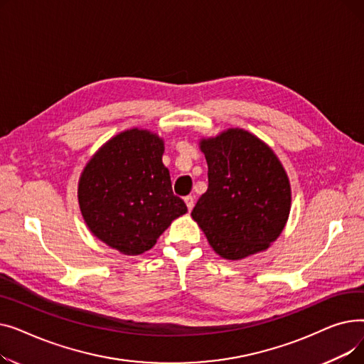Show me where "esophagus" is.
<instances>
[{
    "mask_svg": "<svg viewBox=\"0 0 364 364\" xmlns=\"http://www.w3.org/2000/svg\"><path fill=\"white\" fill-rule=\"evenodd\" d=\"M184 202H186V205H187V208H188V211H192L193 206H195V196H192V195L186 196V198H184Z\"/></svg>",
    "mask_w": 364,
    "mask_h": 364,
    "instance_id": "esophagus-1",
    "label": "esophagus"
}]
</instances>
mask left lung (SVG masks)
<instances>
[{
    "label": "left lung",
    "instance_id": "obj_1",
    "mask_svg": "<svg viewBox=\"0 0 364 364\" xmlns=\"http://www.w3.org/2000/svg\"><path fill=\"white\" fill-rule=\"evenodd\" d=\"M208 190L192 217L214 251L242 259L269 247L291 211V184L274 151L245 129L200 141Z\"/></svg>",
    "mask_w": 364,
    "mask_h": 364
}]
</instances>
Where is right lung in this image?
<instances>
[{"label":"right lung","mask_w":364,"mask_h":364,"mask_svg":"<svg viewBox=\"0 0 364 364\" xmlns=\"http://www.w3.org/2000/svg\"><path fill=\"white\" fill-rule=\"evenodd\" d=\"M162 155L156 134L128 129L95 153L80 178L78 200L88 228L121 254L149 251L172 220L187 213L172 192Z\"/></svg>","instance_id":"1"}]
</instances>
